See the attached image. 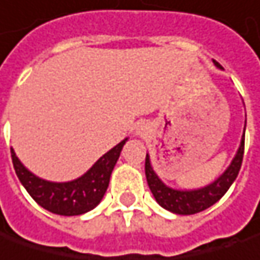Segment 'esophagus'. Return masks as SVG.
<instances>
[{
	"label": "esophagus",
	"mask_w": 260,
	"mask_h": 260,
	"mask_svg": "<svg viewBox=\"0 0 260 260\" xmlns=\"http://www.w3.org/2000/svg\"><path fill=\"white\" fill-rule=\"evenodd\" d=\"M137 132L143 135V134H144V132H145V126H138V129H137Z\"/></svg>",
	"instance_id": "1"
}]
</instances>
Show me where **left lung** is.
I'll list each match as a JSON object with an SVG mask.
<instances>
[{
  "label": "left lung",
  "mask_w": 260,
  "mask_h": 260,
  "mask_svg": "<svg viewBox=\"0 0 260 260\" xmlns=\"http://www.w3.org/2000/svg\"><path fill=\"white\" fill-rule=\"evenodd\" d=\"M216 68L222 69V66L218 61H213ZM246 128V126H244ZM243 154H244V135L241 138V143L238 147L236 157L233 159L231 165L226 168V171L222 174L216 181L209 184L203 188L199 190H174L161 182V179L157 174L153 171L150 156H145V176L147 184L153 192L156 202L163 209L176 213V215H194L202 210H205L212 205H215L222 196L228 191L231 184L236 181L237 175L240 172L241 163H243Z\"/></svg>",
  "instance_id": "8db88e82"
}]
</instances>
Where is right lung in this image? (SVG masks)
<instances>
[{"mask_svg": "<svg viewBox=\"0 0 260 260\" xmlns=\"http://www.w3.org/2000/svg\"><path fill=\"white\" fill-rule=\"evenodd\" d=\"M126 141L128 138L120 141L100 157L86 174L69 182H51L34 175L22 165L13 148L11 160L22 185L39 206L55 215L76 216L92 210L101 202L109 187L112 171Z\"/></svg>", "mask_w": 260, "mask_h": 260, "instance_id": "add662e5", "label": "right lung"}]
</instances>
